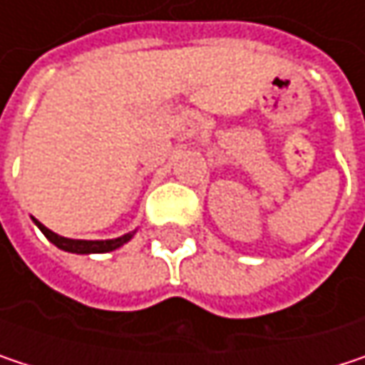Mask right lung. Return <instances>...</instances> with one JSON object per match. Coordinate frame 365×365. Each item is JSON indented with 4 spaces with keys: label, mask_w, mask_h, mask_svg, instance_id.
Masks as SVG:
<instances>
[{
    "label": "right lung",
    "mask_w": 365,
    "mask_h": 365,
    "mask_svg": "<svg viewBox=\"0 0 365 365\" xmlns=\"http://www.w3.org/2000/svg\"><path fill=\"white\" fill-rule=\"evenodd\" d=\"M34 222H36L37 228L46 235V239H48L50 243H54L58 250L71 252V254H108V252H113V250L122 247L124 243H128V241L133 239V235H135V232H128V235H124V237L110 239V241H80V239H65V237H61V235L48 230L41 222H37L36 217H34Z\"/></svg>",
    "instance_id": "right-lung-1"
}]
</instances>
